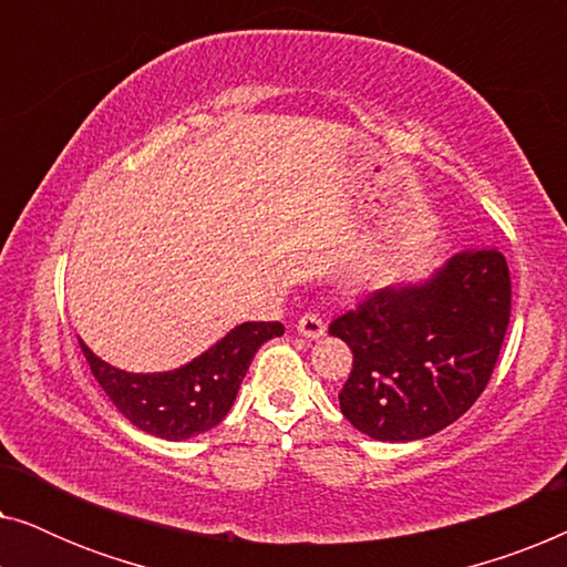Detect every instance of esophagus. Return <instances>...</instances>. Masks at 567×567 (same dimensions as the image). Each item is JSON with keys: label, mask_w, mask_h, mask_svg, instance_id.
<instances>
[{"label": "esophagus", "mask_w": 567, "mask_h": 567, "mask_svg": "<svg viewBox=\"0 0 567 567\" xmlns=\"http://www.w3.org/2000/svg\"><path fill=\"white\" fill-rule=\"evenodd\" d=\"M297 330H299V336H301V338H312V340H315V338L324 336V322H322V317H320V315L307 312V315H301V317H299Z\"/></svg>", "instance_id": "esophagus-1"}]
</instances>
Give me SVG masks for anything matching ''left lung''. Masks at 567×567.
Segmentation results:
<instances>
[{"mask_svg":"<svg viewBox=\"0 0 567 567\" xmlns=\"http://www.w3.org/2000/svg\"><path fill=\"white\" fill-rule=\"evenodd\" d=\"M508 317L511 276L495 247L456 252L423 281L377 289L330 322L353 353L340 410L377 441L433 436L491 382Z\"/></svg>","mask_w":567,"mask_h":567,"instance_id":"1","label":"left lung"}]
</instances>
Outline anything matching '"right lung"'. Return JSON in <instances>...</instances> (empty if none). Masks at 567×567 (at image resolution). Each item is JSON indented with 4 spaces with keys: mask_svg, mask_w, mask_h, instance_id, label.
Here are the masks:
<instances>
[{
    "mask_svg": "<svg viewBox=\"0 0 567 567\" xmlns=\"http://www.w3.org/2000/svg\"><path fill=\"white\" fill-rule=\"evenodd\" d=\"M278 336H284L281 322H243L198 359L181 369L154 374L115 369L97 359L82 340L80 346L92 377L138 431L157 439L183 441L224 421L235 405L252 355L266 340Z\"/></svg>",
    "mask_w": 567,
    "mask_h": 567,
    "instance_id": "1",
    "label": "right lung"
}]
</instances>
